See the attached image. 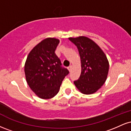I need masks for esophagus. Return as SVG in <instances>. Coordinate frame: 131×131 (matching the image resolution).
Returning <instances> with one entry per match:
<instances>
[{
  "instance_id": "obj_1",
  "label": "esophagus",
  "mask_w": 131,
  "mask_h": 131,
  "mask_svg": "<svg viewBox=\"0 0 131 131\" xmlns=\"http://www.w3.org/2000/svg\"><path fill=\"white\" fill-rule=\"evenodd\" d=\"M72 65H70V66H69L68 67V70L70 71H71V70H72Z\"/></svg>"
}]
</instances>
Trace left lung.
I'll return each mask as SVG.
<instances>
[{"label": "left lung", "instance_id": "1", "mask_svg": "<svg viewBox=\"0 0 131 131\" xmlns=\"http://www.w3.org/2000/svg\"><path fill=\"white\" fill-rule=\"evenodd\" d=\"M69 40L77 47L81 62L80 77L74 84L82 94H94L107 78L109 70L107 58L100 47L88 37H70Z\"/></svg>", "mask_w": 131, "mask_h": 131}]
</instances>
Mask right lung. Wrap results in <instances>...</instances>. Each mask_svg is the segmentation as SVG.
<instances>
[{
  "label": "right lung",
  "instance_id": "1",
  "mask_svg": "<svg viewBox=\"0 0 131 131\" xmlns=\"http://www.w3.org/2000/svg\"><path fill=\"white\" fill-rule=\"evenodd\" d=\"M59 42L55 38L45 39L27 57L25 64L27 83L40 99H49L56 95L64 77L69 74L55 53Z\"/></svg>",
  "mask_w": 131,
  "mask_h": 131
}]
</instances>
